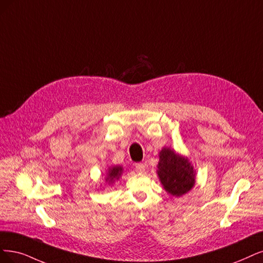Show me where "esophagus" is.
<instances>
[{
    "label": "esophagus",
    "instance_id": "1",
    "mask_svg": "<svg viewBox=\"0 0 263 263\" xmlns=\"http://www.w3.org/2000/svg\"><path fill=\"white\" fill-rule=\"evenodd\" d=\"M134 169H135V171H138V172H144L145 169H146V166H145L144 163L138 162V163H134Z\"/></svg>",
    "mask_w": 263,
    "mask_h": 263
}]
</instances>
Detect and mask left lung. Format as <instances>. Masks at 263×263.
I'll return each mask as SVG.
<instances>
[{"label":"left lung","instance_id":"left-lung-1","mask_svg":"<svg viewBox=\"0 0 263 263\" xmlns=\"http://www.w3.org/2000/svg\"><path fill=\"white\" fill-rule=\"evenodd\" d=\"M158 176L164 190L173 196L185 194L195 183V174L189 160L170 148H163L159 154Z\"/></svg>","mask_w":263,"mask_h":263}]
</instances>
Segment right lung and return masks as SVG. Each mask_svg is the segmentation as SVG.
Masks as SVG:
<instances>
[{"mask_svg": "<svg viewBox=\"0 0 263 263\" xmlns=\"http://www.w3.org/2000/svg\"><path fill=\"white\" fill-rule=\"evenodd\" d=\"M121 172H122V168L121 167H112L108 171V177H107L106 181L112 182L115 179H118L120 177Z\"/></svg>", "mask_w": 263, "mask_h": 263, "instance_id": "obj_1", "label": "right lung"}]
</instances>
